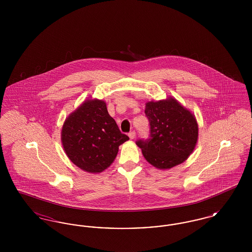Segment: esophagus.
<instances>
[{"mask_svg": "<svg viewBox=\"0 0 252 252\" xmlns=\"http://www.w3.org/2000/svg\"><path fill=\"white\" fill-rule=\"evenodd\" d=\"M128 136H129V138H130V139H131V140H133V139H134V138H135V137H136V132H135V131L129 132V133H128Z\"/></svg>", "mask_w": 252, "mask_h": 252, "instance_id": "34e87169", "label": "esophagus"}]
</instances>
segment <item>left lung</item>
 <instances>
[{"mask_svg":"<svg viewBox=\"0 0 252 252\" xmlns=\"http://www.w3.org/2000/svg\"><path fill=\"white\" fill-rule=\"evenodd\" d=\"M144 113L149 122V137L136 144L153 166L169 169L191 155L197 142L198 126L194 116L173 98L148 102Z\"/></svg>","mask_w":252,"mask_h":252,"instance_id":"obj_1","label":"left lung"}]
</instances>
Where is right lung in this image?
<instances>
[{"mask_svg": "<svg viewBox=\"0 0 252 252\" xmlns=\"http://www.w3.org/2000/svg\"><path fill=\"white\" fill-rule=\"evenodd\" d=\"M64 150L72 162L100 173L113 162L119 145L129 140L108 114L106 103L88 100L66 119L61 132Z\"/></svg>", "mask_w": 252, "mask_h": 252, "instance_id": "right-lung-1", "label": "right lung"}]
</instances>
